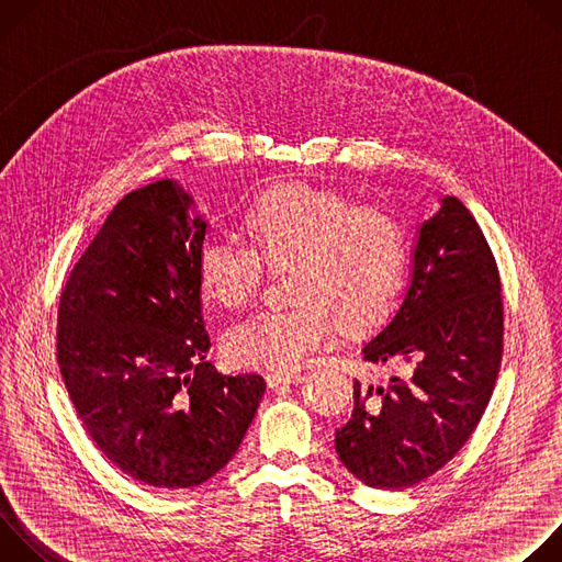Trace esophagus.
<instances>
[{"instance_id":"obj_1","label":"esophagus","mask_w":562,"mask_h":562,"mask_svg":"<svg viewBox=\"0 0 562 562\" xmlns=\"http://www.w3.org/2000/svg\"><path fill=\"white\" fill-rule=\"evenodd\" d=\"M304 378V373L300 371H284V373H269L267 382L269 386H278V384H297Z\"/></svg>"}]
</instances>
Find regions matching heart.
<instances>
[{"mask_svg":"<svg viewBox=\"0 0 562 562\" xmlns=\"http://www.w3.org/2000/svg\"><path fill=\"white\" fill-rule=\"evenodd\" d=\"M251 247L206 239L198 282L226 308L251 304L265 263L289 269L286 306L262 311L231 329L226 356L243 367L293 369L340 331L375 325L393 306L407 271L405 233L378 206H356L345 193L302 182L265 191L245 213Z\"/></svg>","mask_w":562,"mask_h":562,"instance_id":"b5f03b06","label":"heart"}]
</instances>
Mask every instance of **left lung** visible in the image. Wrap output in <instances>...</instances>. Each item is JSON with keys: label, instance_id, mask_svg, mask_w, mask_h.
Here are the masks:
<instances>
[{"label": "left lung", "instance_id": "1", "mask_svg": "<svg viewBox=\"0 0 562 562\" xmlns=\"http://www.w3.org/2000/svg\"><path fill=\"white\" fill-rule=\"evenodd\" d=\"M501 276L458 198L420 224L403 304L364 342L369 362H407V378L353 382V414L336 431L342 464L364 485L405 490L442 469L483 418L503 360Z\"/></svg>", "mask_w": 562, "mask_h": 562}]
</instances>
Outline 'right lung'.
I'll return each mask as SVG.
<instances>
[{
  "label": "right lung",
  "instance_id": "obj_1",
  "mask_svg": "<svg viewBox=\"0 0 562 562\" xmlns=\"http://www.w3.org/2000/svg\"><path fill=\"white\" fill-rule=\"evenodd\" d=\"M206 222L173 180L124 195L68 276L57 362L102 453L159 490L206 483L243 442L267 382L206 360L198 254Z\"/></svg>",
  "mask_w": 562,
  "mask_h": 562
}]
</instances>
